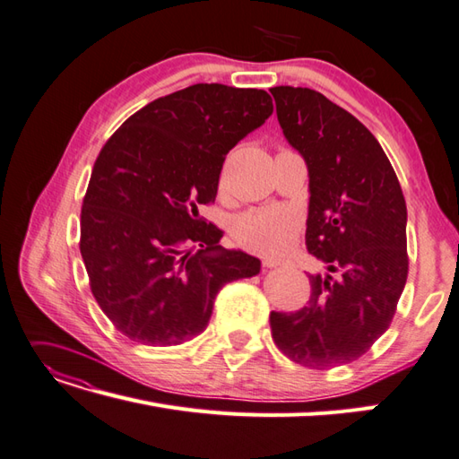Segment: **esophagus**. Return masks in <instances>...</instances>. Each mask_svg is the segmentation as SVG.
<instances>
[{"instance_id":"1","label":"esophagus","mask_w":459,"mask_h":459,"mask_svg":"<svg viewBox=\"0 0 459 459\" xmlns=\"http://www.w3.org/2000/svg\"><path fill=\"white\" fill-rule=\"evenodd\" d=\"M264 265H265V267H283V265H287V264L281 262V260H273V257H265Z\"/></svg>"}]
</instances>
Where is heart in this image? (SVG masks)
<instances>
[{
  "label": "heart",
  "mask_w": 459,
  "mask_h": 459,
  "mask_svg": "<svg viewBox=\"0 0 459 459\" xmlns=\"http://www.w3.org/2000/svg\"><path fill=\"white\" fill-rule=\"evenodd\" d=\"M299 219L287 207H262L242 213L232 227L238 244L260 254H281L295 240Z\"/></svg>",
  "instance_id": "b5f03b06"
}]
</instances>
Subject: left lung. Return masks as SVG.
<instances>
[{"instance_id": "1", "label": "left lung", "mask_w": 459, "mask_h": 459, "mask_svg": "<svg viewBox=\"0 0 459 459\" xmlns=\"http://www.w3.org/2000/svg\"><path fill=\"white\" fill-rule=\"evenodd\" d=\"M289 143L308 164L307 248L324 269L310 300L272 312L279 351L325 370L357 360L390 327L407 273L405 197L376 137L322 92L269 89Z\"/></svg>"}]
</instances>
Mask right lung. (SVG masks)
Returning a JSON list of instances; mask_svg holds the SVG:
<instances>
[{
	"instance_id": "1",
	"label": "right lung",
	"mask_w": 459,
	"mask_h": 459,
	"mask_svg": "<svg viewBox=\"0 0 459 459\" xmlns=\"http://www.w3.org/2000/svg\"><path fill=\"white\" fill-rule=\"evenodd\" d=\"M273 112L262 89L197 83L137 110L104 143L81 207L79 250L92 297L141 345L202 333L217 292L260 273L199 215L215 204L227 152Z\"/></svg>"
}]
</instances>
